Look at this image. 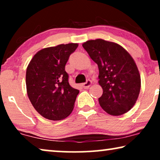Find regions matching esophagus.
<instances>
[{
	"label": "esophagus",
	"mask_w": 160,
	"mask_h": 160,
	"mask_svg": "<svg viewBox=\"0 0 160 160\" xmlns=\"http://www.w3.org/2000/svg\"><path fill=\"white\" fill-rule=\"evenodd\" d=\"M91 84H92L91 81L90 80H87L86 82H84V83H83V84H82V86L84 87V89H87L91 86Z\"/></svg>",
	"instance_id": "esophagus-1"
}]
</instances>
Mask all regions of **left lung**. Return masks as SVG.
<instances>
[{"mask_svg":"<svg viewBox=\"0 0 160 160\" xmlns=\"http://www.w3.org/2000/svg\"><path fill=\"white\" fill-rule=\"evenodd\" d=\"M82 46L99 69L101 108L112 116L128 112L141 90V76L133 58L122 46L102 39L87 41Z\"/></svg>","mask_w":160,"mask_h":160,"instance_id":"left-lung-1","label":"left lung"}]
</instances>
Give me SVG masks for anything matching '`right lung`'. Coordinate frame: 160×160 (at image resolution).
<instances>
[{
  "label": "right lung",
  "mask_w": 160,
  "mask_h": 160,
  "mask_svg": "<svg viewBox=\"0 0 160 160\" xmlns=\"http://www.w3.org/2000/svg\"><path fill=\"white\" fill-rule=\"evenodd\" d=\"M78 43L60 44L40 50L26 71L27 93L39 114L49 120L65 119L73 111L79 90L69 84L65 65Z\"/></svg>",
  "instance_id": "obj_1"
}]
</instances>
